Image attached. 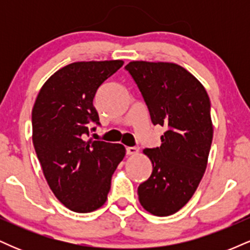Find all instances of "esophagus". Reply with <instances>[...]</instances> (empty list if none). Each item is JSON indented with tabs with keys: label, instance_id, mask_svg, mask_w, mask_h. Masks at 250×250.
<instances>
[{
	"label": "esophagus",
	"instance_id": "obj_1",
	"mask_svg": "<svg viewBox=\"0 0 250 250\" xmlns=\"http://www.w3.org/2000/svg\"><path fill=\"white\" fill-rule=\"evenodd\" d=\"M125 150H127L128 155H135V154L139 153V148H136V147H127Z\"/></svg>",
	"mask_w": 250,
	"mask_h": 250
}]
</instances>
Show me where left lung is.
Wrapping results in <instances>:
<instances>
[{
  "label": "left lung",
  "mask_w": 250,
  "mask_h": 250,
  "mask_svg": "<svg viewBox=\"0 0 250 250\" xmlns=\"http://www.w3.org/2000/svg\"><path fill=\"white\" fill-rule=\"evenodd\" d=\"M133 76L151 122L167 130L161 146L145 149L153 171L137 188L139 201L156 216H169L191 199L207 168L213 141L209 96L199 80L176 63L131 61Z\"/></svg>",
  "instance_id": "8db88e82"
}]
</instances>
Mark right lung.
<instances>
[{
	"label": "right lung",
	"mask_w": 250,
	"mask_h": 250,
	"mask_svg": "<svg viewBox=\"0 0 250 250\" xmlns=\"http://www.w3.org/2000/svg\"><path fill=\"white\" fill-rule=\"evenodd\" d=\"M122 65V60L70 63L45 81L34 103L33 145L43 175L57 200L76 213L104 205L125 155L120 143L85 141L89 127L100 125L97 89Z\"/></svg>",
	"instance_id": "obj_1"
}]
</instances>
